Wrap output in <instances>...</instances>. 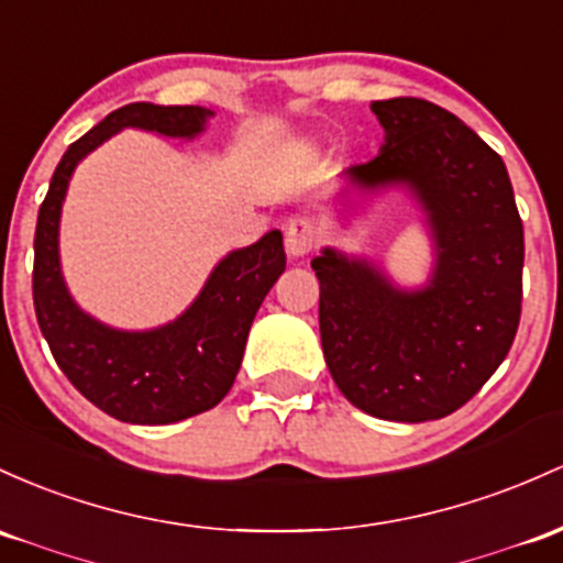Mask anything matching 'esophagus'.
Instances as JSON below:
<instances>
[{
    "label": "esophagus",
    "instance_id": "obj_1",
    "mask_svg": "<svg viewBox=\"0 0 563 563\" xmlns=\"http://www.w3.org/2000/svg\"><path fill=\"white\" fill-rule=\"evenodd\" d=\"M318 245V232L307 219H294L286 227V251L291 258H305Z\"/></svg>",
    "mask_w": 563,
    "mask_h": 563
}]
</instances>
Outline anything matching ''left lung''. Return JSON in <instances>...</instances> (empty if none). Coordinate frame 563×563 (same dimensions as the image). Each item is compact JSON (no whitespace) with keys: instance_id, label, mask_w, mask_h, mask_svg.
I'll use <instances>...</instances> for the list:
<instances>
[{"instance_id":"obj_1","label":"left lung","mask_w":563,"mask_h":563,"mask_svg":"<svg viewBox=\"0 0 563 563\" xmlns=\"http://www.w3.org/2000/svg\"><path fill=\"white\" fill-rule=\"evenodd\" d=\"M385 144L342 173L344 213L385 191L422 211L432 243L424 286L325 245L320 342L344 398L390 422H430L465 406L508 355L521 318L523 227L503 157L452 111L422 98L374 101Z\"/></svg>"}]
</instances>
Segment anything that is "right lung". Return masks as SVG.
<instances>
[{
    "mask_svg": "<svg viewBox=\"0 0 563 563\" xmlns=\"http://www.w3.org/2000/svg\"><path fill=\"white\" fill-rule=\"evenodd\" d=\"M213 117L206 107L128 103L66 150L34 234V310L58 368L92 406L131 424H170L213 409L234 385L264 296L286 269L280 230L230 251L178 318L125 331L74 301L60 267V211L77 165L125 128L191 141Z\"/></svg>",
    "mask_w": 563,
    "mask_h": 563,
    "instance_id": "obj_1",
    "label": "right lung"
}]
</instances>
